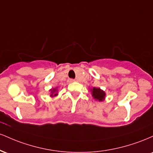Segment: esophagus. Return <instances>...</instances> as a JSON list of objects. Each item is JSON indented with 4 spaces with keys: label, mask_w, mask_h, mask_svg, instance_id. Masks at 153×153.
I'll use <instances>...</instances> for the list:
<instances>
[{
    "label": "esophagus",
    "mask_w": 153,
    "mask_h": 153,
    "mask_svg": "<svg viewBox=\"0 0 153 153\" xmlns=\"http://www.w3.org/2000/svg\"><path fill=\"white\" fill-rule=\"evenodd\" d=\"M75 80H74V79H70L69 80V82H75Z\"/></svg>",
    "instance_id": "obj_1"
}]
</instances>
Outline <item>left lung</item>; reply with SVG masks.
<instances>
[{"mask_svg": "<svg viewBox=\"0 0 153 153\" xmlns=\"http://www.w3.org/2000/svg\"><path fill=\"white\" fill-rule=\"evenodd\" d=\"M90 91L91 92V95H92L93 98L95 99V101L101 102V101L105 100V98H106V93L102 89L100 88L94 87L93 88L90 89Z\"/></svg>", "mask_w": 153, "mask_h": 153, "instance_id": "left-lung-1", "label": "left lung"}]
</instances>
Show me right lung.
<instances>
[{"label":"right lung","instance_id":"obj_1","mask_svg":"<svg viewBox=\"0 0 153 153\" xmlns=\"http://www.w3.org/2000/svg\"><path fill=\"white\" fill-rule=\"evenodd\" d=\"M50 97H54V96H57L58 95V89H57V87L54 88H51L50 90Z\"/></svg>","mask_w":153,"mask_h":153}]
</instances>
